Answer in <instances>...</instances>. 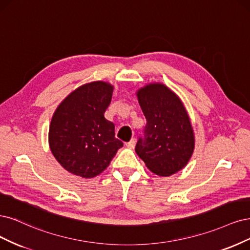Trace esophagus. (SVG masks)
<instances>
[{
	"label": "esophagus",
	"instance_id": "obj_1",
	"mask_svg": "<svg viewBox=\"0 0 250 250\" xmlns=\"http://www.w3.org/2000/svg\"><path fill=\"white\" fill-rule=\"evenodd\" d=\"M135 144H136L135 139H131L130 141L125 143V146L128 147V148H134L135 147Z\"/></svg>",
	"mask_w": 250,
	"mask_h": 250
}]
</instances>
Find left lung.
I'll use <instances>...</instances> for the list:
<instances>
[{
  "label": "left lung",
  "mask_w": 250,
  "mask_h": 250,
  "mask_svg": "<svg viewBox=\"0 0 250 250\" xmlns=\"http://www.w3.org/2000/svg\"><path fill=\"white\" fill-rule=\"evenodd\" d=\"M146 125L136 152L151 172L174 174L186 166L195 146L194 132L183 102L162 83H149L137 91Z\"/></svg>",
  "instance_id": "1"
}]
</instances>
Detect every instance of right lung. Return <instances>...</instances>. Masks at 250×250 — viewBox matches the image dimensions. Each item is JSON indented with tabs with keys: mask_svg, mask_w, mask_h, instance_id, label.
<instances>
[{
	"mask_svg": "<svg viewBox=\"0 0 250 250\" xmlns=\"http://www.w3.org/2000/svg\"><path fill=\"white\" fill-rule=\"evenodd\" d=\"M114 87L94 81L78 87L54 112L49 144L53 156L68 172L91 179L106 169L124 143L115 125L104 118Z\"/></svg>",
	"mask_w": 250,
	"mask_h": 250,
	"instance_id": "1",
	"label": "right lung"
}]
</instances>
